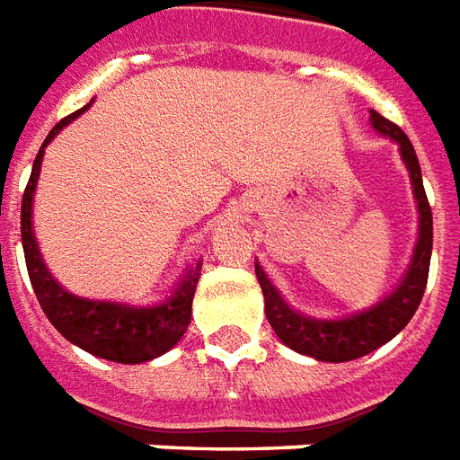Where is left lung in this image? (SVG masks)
Returning <instances> with one entry per match:
<instances>
[{
	"instance_id": "8db88e82",
	"label": "left lung",
	"mask_w": 460,
	"mask_h": 460,
	"mask_svg": "<svg viewBox=\"0 0 460 460\" xmlns=\"http://www.w3.org/2000/svg\"><path fill=\"white\" fill-rule=\"evenodd\" d=\"M370 124L376 131L393 138L394 144L400 146V155L410 170L411 192H414L417 209H420V236H417V246L411 253L410 268H407L400 285L363 312H353V314L341 316V319H314V316L295 312L282 299L273 282L268 280L263 268L256 263L258 282H261V290H263L265 297V316H268L275 334L280 336V341L290 346L292 351L305 353V356H312L316 360H329V363H343V360L368 356L400 334L420 307L424 288H427V278H429L434 226H431L429 199H427V192L421 185V168L420 161H417V153L411 148L410 138L402 128L393 121H387L385 117H380L377 111H370Z\"/></svg>"
}]
</instances>
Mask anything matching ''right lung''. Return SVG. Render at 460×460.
Wrapping results in <instances>:
<instances>
[{
    "label": "right lung",
    "mask_w": 460,
    "mask_h": 460,
    "mask_svg": "<svg viewBox=\"0 0 460 460\" xmlns=\"http://www.w3.org/2000/svg\"><path fill=\"white\" fill-rule=\"evenodd\" d=\"M90 104L77 109L75 114L66 117L53 126V131L46 136L39 155L31 168L29 185L23 190L22 199V243L26 268H29L31 285L39 297L40 309L46 312L50 324L56 326L67 341L80 346L83 351L100 356V358L117 360V363H144L170 351L190 326L192 316V297H195L197 280L202 270V261H197L192 268H187L178 288L168 297L151 305V307H134L124 302H107V299H84L67 292L60 282L49 273V268L40 258L39 243L33 236V192L39 182L40 163L46 146L60 134V128L73 119L83 114Z\"/></svg>",
    "instance_id": "1"
}]
</instances>
